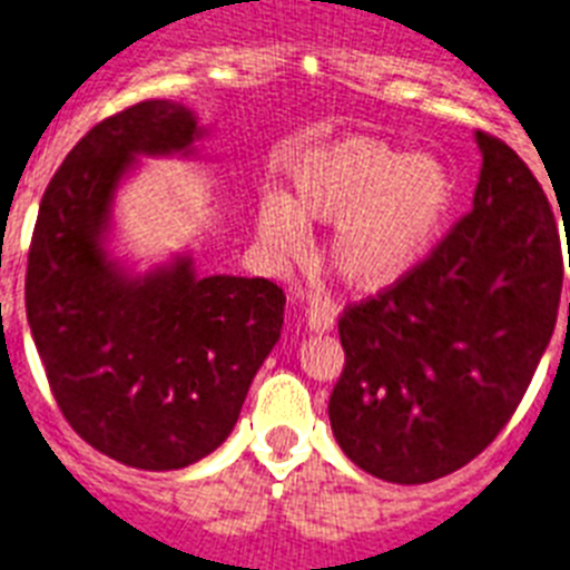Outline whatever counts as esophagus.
<instances>
[{"label": "esophagus", "mask_w": 570, "mask_h": 570, "mask_svg": "<svg viewBox=\"0 0 570 570\" xmlns=\"http://www.w3.org/2000/svg\"><path fill=\"white\" fill-rule=\"evenodd\" d=\"M304 316H307V325L313 331H331L336 325V313L327 301H309L307 309H304Z\"/></svg>", "instance_id": "34e87169"}]
</instances>
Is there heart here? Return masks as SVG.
<instances>
[{"label":"heart","mask_w":570,"mask_h":570,"mask_svg":"<svg viewBox=\"0 0 570 570\" xmlns=\"http://www.w3.org/2000/svg\"><path fill=\"white\" fill-rule=\"evenodd\" d=\"M453 205L456 180L442 160L345 137L304 151L289 169L286 196L257 198L254 234L286 261L304 252V222H336L327 248L333 269L354 289L374 293L428 257Z\"/></svg>","instance_id":"obj_1"}]
</instances>
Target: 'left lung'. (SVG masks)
<instances>
[{
    "label": "left lung",
    "instance_id": "left-lung-1",
    "mask_svg": "<svg viewBox=\"0 0 570 570\" xmlns=\"http://www.w3.org/2000/svg\"><path fill=\"white\" fill-rule=\"evenodd\" d=\"M478 146L471 213L340 316L333 436L386 483L445 478L492 445L557 327L566 261L548 196L507 142L478 131Z\"/></svg>",
    "mask_w": 570,
    "mask_h": 570
}]
</instances>
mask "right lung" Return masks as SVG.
Here are the masks:
<instances>
[{"mask_svg":"<svg viewBox=\"0 0 570 570\" xmlns=\"http://www.w3.org/2000/svg\"><path fill=\"white\" fill-rule=\"evenodd\" d=\"M184 105L137 101L72 146L43 193L26 269V316L69 428L110 460L187 469L228 439L284 325L266 277H198L175 261L125 277L101 248L134 155L189 151Z\"/></svg>","mask_w":570,"mask_h":570,"instance_id":"right-lung-1","label":"right lung"}]
</instances>
